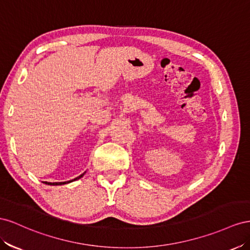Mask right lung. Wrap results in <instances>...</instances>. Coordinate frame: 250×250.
<instances>
[{
  "label": "right lung",
  "mask_w": 250,
  "mask_h": 250,
  "mask_svg": "<svg viewBox=\"0 0 250 250\" xmlns=\"http://www.w3.org/2000/svg\"><path fill=\"white\" fill-rule=\"evenodd\" d=\"M84 175V173L83 174H82L81 176H78V177H76L75 179H73V180H70V181H66V182H53V183H51V182H45L46 184H48V185H62V184H66V183H70V182H72V181H74V180H77V179H80V178H82L83 176Z\"/></svg>",
  "instance_id": "1"
}]
</instances>
